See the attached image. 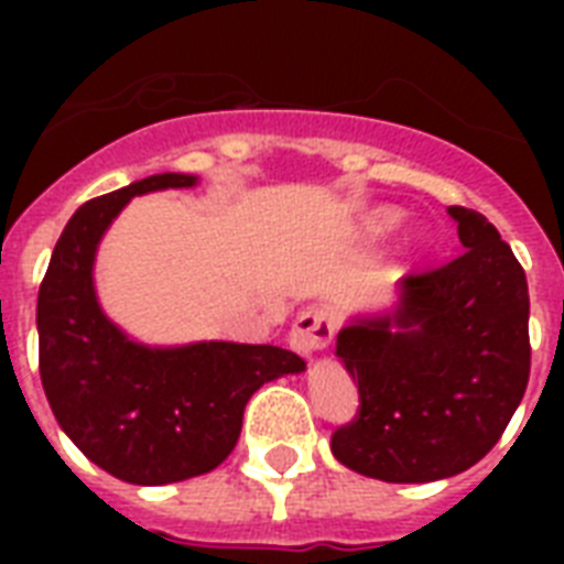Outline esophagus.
Instances as JSON below:
<instances>
[{
  "instance_id": "1",
  "label": "esophagus",
  "mask_w": 564,
  "mask_h": 564,
  "mask_svg": "<svg viewBox=\"0 0 564 564\" xmlns=\"http://www.w3.org/2000/svg\"><path fill=\"white\" fill-rule=\"evenodd\" d=\"M336 334L334 316L327 310H307L295 318L290 330V345L301 357H313L316 351H325Z\"/></svg>"
}]
</instances>
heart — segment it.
<instances>
[{
	"mask_svg": "<svg viewBox=\"0 0 564 564\" xmlns=\"http://www.w3.org/2000/svg\"><path fill=\"white\" fill-rule=\"evenodd\" d=\"M401 219L403 213L398 210V207H375V210H369L362 216V237L369 239V242H380V239L389 237V234L401 225Z\"/></svg>",
	"mask_w": 564,
	"mask_h": 564,
	"instance_id": "b5f03b06",
	"label": "heart"
}]
</instances>
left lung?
Returning a JSON list of instances; mask_svg holds the SVG:
<instances>
[{
    "label": "left lung",
    "mask_w": 564,
    "mask_h": 564,
    "mask_svg": "<svg viewBox=\"0 0 564 564\" xmlns=\"http://www.w3.org/2000/svg\"><path fill=\"white\" fill-rule=\"evenodd\" d=\"M447 213L463 254L406 274L392 307L354 316L336 336L360 410L330 451L375 480L433 482L480 463L530 380L524 269L482 213Z\"/></svg>",
    "instance_id": "left-lung-1"
}]
</instances>
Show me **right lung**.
<instances>
[{
	"label": "right lung",
	"mask_w": 564,
	"mask_h": 564,
	"mask_svg": "<svg viewBox=\"0 0 564 564\" xmlns=\"http://www.w3.org/2000/svg\"><path fill=\"white\" fill-rule=\"evenodd\" d=\"M195 184V175L163 172L82 204L40 283V380L48 406L90 463L134 486L213 471L237 445L248 398L307 369L278 345L152 348L105 316L93 265L110 221L134 195Z\"/></svg>",
	"instance_id": "right-lung-1"
}]
</instances>
